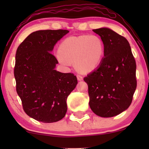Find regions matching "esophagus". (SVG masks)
<instances>
[{
    "label": "esophagus",
    "instance_id": "esophagus-1",
    "mask_svg": "<svg viewBox=\"0 0 149 149\" xmlns=\"http://www.w3.org/2000/svg\"><path fill=\"white\" fill-rule=\"evenodd\" d=\"M77 79H78V81H81L83 80V77L81 76V74H77Z\"/></svg>",
    "mask_w": 149,
    "mask_h": 149
}]
</instances>
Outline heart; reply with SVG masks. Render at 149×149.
<instances>
[{"mask_svg": "<svg viewBox=\"0 0 149 149\" xmlns=\"http://www.w3.org/2000/svg\"><path fill=\"white\" fill-rule=\"evenodd\" d=\"M58 54L62 62H74L79 72H88L101 62L104 44L101 38L95 34L70 36L61 42Z\"/></svg>", "mask_w": 149, "mask_h": 149, "instance_id": "obj_1", "label": "heart"}]
</instances>
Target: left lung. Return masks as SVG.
<instances>
[{
	"label": "left lung",
	"instance_id": "1",
	"mask_svg": "<svg viewBox=\"0 0 149 149\" xmlns=\"http://www.w3.org/2000/svg\"><path fill=\"white\" fill-rule=\"evenodd\" d=\"M104 44L99 66L84 77L89 107L95 115L112 117L128 109L137 85L136 64L129 42L109 28L93 30Z\"/></svg>",
	"mask_w": 149,
	"mask_h": 149
}]
</instances>
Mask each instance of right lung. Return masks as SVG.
Listing matches in <instances>:
<instances>
[{"label": "right lung", "instance_id": "obj_1", "mask_svg": "<svg viewBox=\"0 0 149 149\" xmlns=\"http://www.w3.org/2000/svg\"><path fill=\"white\" fill-rule=\"evenodd\" d=\"M67 30L32 32L17 47L14 77L16 91L29 117L42 123H54L64 117L66 99L77 84L72 73L55 70L58 60L52 54Z\"/></svg>", "mask_w": 149, "mask_h": 149}]
</instances>
